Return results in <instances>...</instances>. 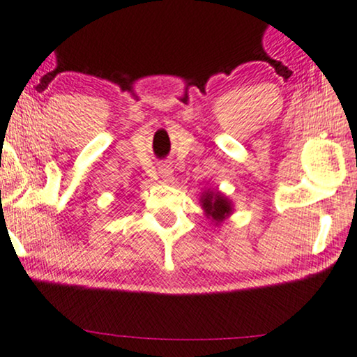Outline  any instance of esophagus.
I'll use <instances>...</instances> for the list:
<instances>
[{
	"label": "esophagus",
	"instance_id": "34e87169",
	"mask_svg": "<svg viewBox=\"0 0 357 357\" xmlns=\"http://www.w3.org/2000/svg\"><path fill=\"white\" fill-rule=\"evenodd\" d=\"M160 176H161V179L165 183H169L171 181V178H173V169H171V166L169 165H161L160 166Z\"/></svg>",
	"mask_w": 357,
	"mask_h": 357
}]
</instances>
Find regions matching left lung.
Wrapping results in <instances>:
<instances>
[{"label":"left lung","mask_w":357,"mask_h":357,"mask_svg":"<svg viewBox=\"0 0 357 357\" xmlns=\"http://www.w3.org/2000/svg\"><path fill=\"white\" fill-rule=\"evenodd\" d=\"M199 203L204 211V216L211 220L214 226H221V222L226 221L234 213L233 201L218 188H208V190L201 192Z\"/></svg>","instance_id":"1"}]
</instances>
